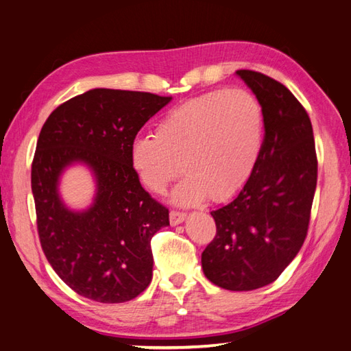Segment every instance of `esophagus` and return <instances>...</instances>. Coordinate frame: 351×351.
Wrapping results in <instances>:
<instances>
[{
    "label": "esophagus",
    "instance_id": "obj_1",
    "mask_svg": "<svg viewBox=\"0 0 351 351\" xmlns=\"http://www.w3.org/2000/svg\"><path fill=\"white\" fill-rule=\"evenodd\" d=\"M185 216H187V215H185L184 211L171 210V211H170V223H171V225H180V223L184 222Z\"/></svg>",
    "mask_w": 351,
    "mask_h": 351
}]
</instances>
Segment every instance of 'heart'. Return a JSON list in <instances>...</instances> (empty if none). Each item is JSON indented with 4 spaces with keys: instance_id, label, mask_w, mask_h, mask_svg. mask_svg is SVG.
Instances as JSON below:
<instances>
[{
    "instance_id": "b5f03b06",
    "label": "heart",
    "mask_w": 351,
    "mask_h": 351,
    "mask_svg": "<svg viewBox=\"0 0 351 351\" xmlns=\"http://www.w3.org/2000/svg\"><path fill=\"white\" fill-rule=\"evenodd\" d=\"M263 111L245 89H217L184 101L162 117L155 135L130 144V166L156 195L185 173L175 191L178 204L208 195L223 202L250 181L263 144Z\"/></svg>"
}]
</instances>
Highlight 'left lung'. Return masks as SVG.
<instances>
[{
	"instance_id": "8db88e82",
	"label": "left lung",
	"mask_w": 351,
	"mask_h": 351,
	"mask_svg": "<svg viewBox=\"0 0 351 351\" xmlns=\"http://www.w3.org/2000/svg\"><path fill=\"white\" fill-rule=\"evenodd\" d=\"M237 74L262 105V152L234 201L211 211L216 236L202 269L222 289L254 291L276 281L304 243L318 160L311 119L289 89L263 73Z\"/></svg>"
}]
</instances>
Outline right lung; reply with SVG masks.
Listing matches in <instances>:
<instances>
[{"mask_svg": "<svg viewBox=\"0 0 351 351\" xmlns=\"http://www.w3.org/2000/svg\"><path fill=\"white\" fill-rule=\"evenodd\" d=\"M171 100L169 95L97 88L59 105L40 129L32 162L39 242L54 272L97 303H125L152 280L150 240L169 225V208L141 187L129 150L138 130ZM86 162L98 196L84 213L64 208L60 171Z\"/></svg>", "mask_w": 351, "mask_h": 351, "instance_id": "1", "label": "right lung"}]
</instances>
